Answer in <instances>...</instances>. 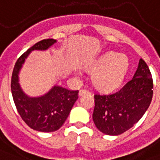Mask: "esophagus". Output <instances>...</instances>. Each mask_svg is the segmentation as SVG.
I'll use <instances>...</instances> for the list:
<instances>
[{"label": "esophagus", "mask_w": 160, "mask_h": 160, "mask_svg": "<svg viewBox=\"0 0 160 160\" xmlns=\"http://www.w3.org/2000/svg\"><path fill=\"white\" fill-rule=\"evenodd\" d=\"M87 93H90L89 90L81 89V90H80V92H79V95H80V96H83L84 94H87Z\"/></svg>", "instance_id": "obj_1"}]
</instances>
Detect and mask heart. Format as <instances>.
<instances>
[{
    "mask_svg": "<svg viewBox=\"0 0 160 160\" xmlns=\"http://www.w3.org/2000/svg\"><path fill=\"white\" fill-rule=\"evenodd\" d=\"M97 69L94 83L103 90H112L122 83L129 68V59L125 55L113 52L104 53L93 63Z\"/></svg>",
    "mask_w": 160,
    "mask_h": 160,
    "instance_id": "1",
    "label": "heart"
}]
</instances>
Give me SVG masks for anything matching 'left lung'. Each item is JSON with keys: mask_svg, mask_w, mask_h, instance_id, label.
Here are the masks:
<instances>
[{"mask_svg": "<svg viewBox=\"0 0 160 160\" xmlns=\"http://www.w3.org/2000/svg\"><path fill=\"white\" fill-rule=\"evenodd\" d=\"M153 93L151 72L141 58L133 78L116 92L96 93L92 119L102 133L117 136L137 124L149 107Z\"/></svg>", "mask_w": 160, "mask_h": 160, "instance_id": "1", "label": "left lung"}]
</instances>
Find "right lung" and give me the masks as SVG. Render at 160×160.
<instances>
[{
	"mask_svg": "<svg viewBox=\"0 0 160 160\" xmlns=\"http://www.w3.org/2000/svg\"><path fill=\"white\" fill-rule=\"evenodd\" d=\"M56 41L54 39H46L35 43L19 57L12 74L11 90L18 112L30 128L41 132H52L63 125L78 99L79 91L55 86L44 96L29 98L20 87L18 73L31 51L47 50Z\"/></svg>",
	"mask_w": 160,
	"mask_h": 160,
	"instance_id": "obj_1",
	"label": "right lung"
}]
</instances>
